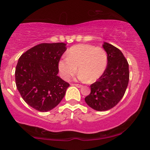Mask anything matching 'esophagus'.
I'll list each match as a JSON object with an SVG mask.
<instances>
[{"mask_svg":"<svg viewBox=\"0 0 150 150\" xmlns=\"http://www.w3.org/2000/svg\"><path fill=\"white\" fill-rule=\"evenodd\" d=\"M72 86H76V87H78V88H82V87H83V86H82V85H79V84H72Z\"/></svg>","mask_w":150,"mask_h":150,"instance_id":"34e87169","label":"esophagus"}]
</instances>
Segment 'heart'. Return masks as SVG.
Wrapping results in <instances>:
<instances>
[{"mask_svg":"<svg viewBox=\"0 0 150 150\" xmlns=\"http://www.w3.org/2000/svg\"><path fill=\"white\" fill-rule=\"evenodd\" d=\"M107 62V53L101 47L77 45L67 50L66 58L59 60L58 67L64 80H70L76 73L78 67L80 80L94 83L103 75Z\"/></svg>","mask_w":150,"mask_h":150,"instance_id":"1","label":"heart"}]
</instances>
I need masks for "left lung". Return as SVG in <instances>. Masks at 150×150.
<instances>
[{
    "label": "left lung",
    "instance_id": "obj_1",
    "mask_svg": "<svg viewBox=\"0 0 150 150\" xmlns=\"http://www.w3.org/2000/svg\"><path fill=\"white\" fill-rule=\"evenodd\" d=\"M108 63L105 72L91 86V93L85 98L93 109L105 111L113 108L124 96L129 80V64L124 54L116 47L104 42Z\"/></svg>",
    "mask_w": 150,
    "mask_h": 150
}]
</instances>
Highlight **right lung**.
Listing matches in <instances>:
<instances>
[{
    "mask_svg": "<svg viewBox=\"0 0 150 150\" xmlns=\"http://www.w3.org/2000/svg\"><path fill=\"white\" fill-rule=\"evenodd\" d=\"M64 43H42L29 49L18 59L15 71L16 88L25 102L34 109H53L65 95L70 84L57 75Z\"/></svg>",
    "mask_w": 150,
    "mask_h": 150,
    "instance_id": "add662e5",
    "label": "right lung"
}]
</instances>
